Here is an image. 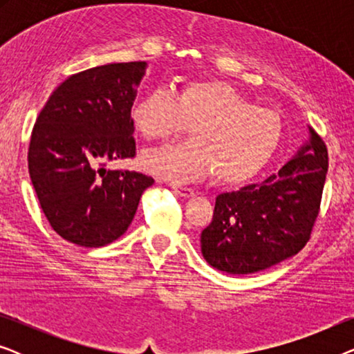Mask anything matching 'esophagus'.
<instances>
[{
	"instance_id": "1",
	"label": "esophagus",
	"mask_w": 354,
	"mask_h": 354,
	"mask_svg": "<svg viewBox=\"0 0 354 354\" xmlns=\"http://www.w3.org/2000/svg\"><path fill=\"white\" fill-rule=\"evenodd\" d=\"M172 190L177 193V195H180L183 198H192L195 195V190L193 188H188V187H183V185H177V183H172Z\"/></svg>"
}]
</instances>
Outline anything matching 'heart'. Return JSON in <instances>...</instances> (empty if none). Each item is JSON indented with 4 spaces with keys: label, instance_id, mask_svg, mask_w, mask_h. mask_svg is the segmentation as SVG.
Returning a JSON list of instances; mask_svg holds the SVG:
<instances>
[{
    "label": "heart",
    "instance_id": "obj_1",
    "mask_svg": "<svg viewBox=\"0 0 354 354\" xmlns=\"http://www.w3.org/2000/svg\"><path fill=\"white\" fill-rule=\"evenodd\" d=\"M130 118L147 142H166L190 125L192 140L143 154L156 176L178 182L214 174L222 185H239L261 172L277 151L282 120L222 80H192L176 95L156 88L135 101Z\"/></svg>",
    "mask_w": 354,
    "mask_h": 354
}]
</instances>
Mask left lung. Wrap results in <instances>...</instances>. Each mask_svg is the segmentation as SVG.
Returning a JSON list of instances; mask_svg holds the SVG:
<instances>
[{
  "instance_id": "left-lung-1",
  "label": "left lung",
  "mask_w": 354,
  "mask_h": 354,
  "mask_svg": "<svg viewBox=\"0 0 354 354\" xmlns=\"http://www.w3.org/2000/svg\"><path fill=\"white\" fill-rule=\"evenodd\" d=\"M308 130V142L277 174L217 195L200 240L207 264L227 274H253L292 258L308 243L328 167L326 143Z\"/></svg>"
}]
</instances>
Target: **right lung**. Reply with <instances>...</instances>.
<instances>
[{
  "instance_id": "1",
  "label": "right lung",
  "mask_w": 354,
  "mask_h": 354,
  "mask_svg": "<svg viewBox=\"0 0 354 354\" xmlns=\"http://www.w3.org/2000/svg\"><path fill=\"white\" fill-rule=\"evenodd\" d=\"M147 62H114L71 75L53 91L33 125L28 174L53 230L85 248L125 234L142 193L154 180L111 171L135 156L130 118Z\"/></svg>"
}]
</instances>
